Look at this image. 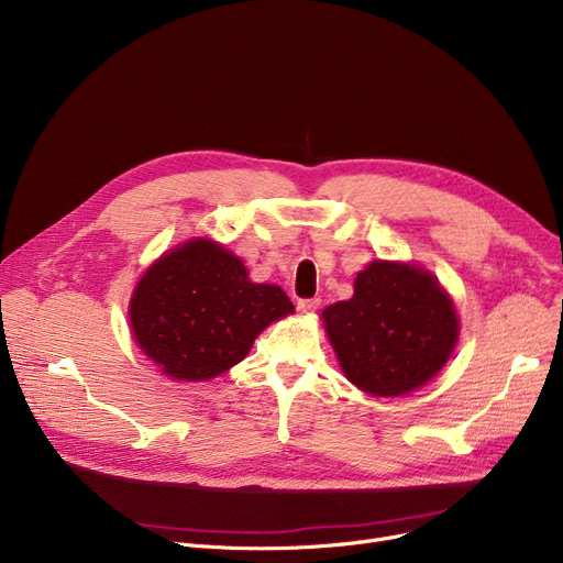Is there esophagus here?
I'll list each match as a JSON object with an SVG mask.
<instances>
[{
	"label": "esophagus",
	"mask_w": 563,
	"mask_h": 563,
	"mask_svg": "<svg viewBox=\"0 0 563 563\" xmlns=\"http://www.w3.org/2000/svg\"><path fill=\"white\" fill-rule=\"evenodd\" d=\"M319 299H299V303H297V308L301 310V312H314L317 308H319Z\"/></svg>",
	"instance_id": "34e87169"
}]
</instances>
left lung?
<instances>
[{"instance_id":"obj_1","label":"left lung","mask_w":563,"mask_h":563,"mask_svg":"<svg viewBox=\"0 0 563 563\" xmlns=\"http://www.w3.org/2000/svg\"><path fill=\"white\" fill-rule=\"evenodd\" d=\"M344 376L367 395L404 397L452 356L459 317L450 294L418 264L376 260L353 297L321 312Z\"/></svg>"}]
</instances>
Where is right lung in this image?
Masks as SVG:
<instances>
[{
    "label": "right lung",
    "mask_w": 563,
    "mask_h": 563,
    "mask_svg": "<svg viewBox=\"0 0 563 563\" xmlns=\"http://www.w3.org/2000/svg\"><path fill=\"white\" fill-rule=\"evenodd\" d=\"M294 312L278 285L251 283L244 262L212 240L164 253L130 301L136 344L175 380H210L242 363L272 321Z\"/></svg>",
    "instance_id": "obj_1"
}]
</instances>
